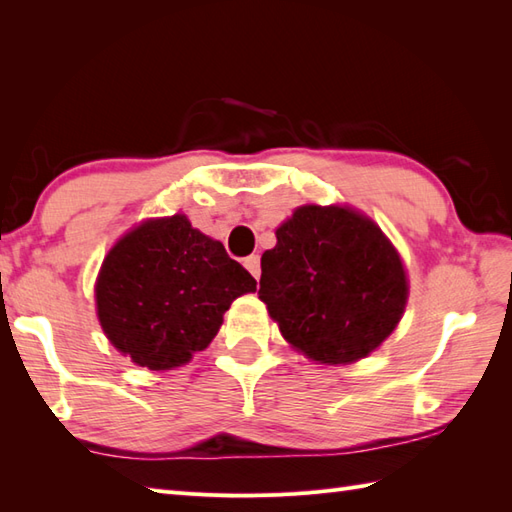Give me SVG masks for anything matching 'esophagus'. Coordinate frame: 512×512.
I'll return each instance as SVG.
<instances>
[{"label": "esophagus", "instance_id": "obj_1", "mask_svg": "<svg viewBox=\"0 0 512 512\" xmlns=\"http://www.w3.org/2000/svg\"><path fill=\"white\" fill-rule=\"evenodd\" d=\"M243 265H245V269H247L249 274H252L256 280L260 278V256H258V254L247 256V258L243 260Z\"/></svg>", "mask_w": 512, "mask_h": 512}]
</instances>
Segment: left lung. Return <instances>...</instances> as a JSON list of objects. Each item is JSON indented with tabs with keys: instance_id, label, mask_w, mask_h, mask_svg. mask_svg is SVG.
<instances>
[{
	"instance_id": "left-lung-1",
	"label": "left lung",
	"mask_w": 512,
	"mask_h": 512,
	"mask_svg": "<svg viewBox=\"0 0 512 512\" xmlns=\"http://www.w3.org/2000/svg\"><path fill=\"white\" fill-rule=\"evenodd\" d=\"M260 258L258 298L282 337L313 361L368 357L407 302L396 249L370 219L348 208L302 206Z\"/></svg>"
}]
</instances>
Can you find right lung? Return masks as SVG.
I'll return each mask as SVG.
<instances>
[{"label": "right lung", "mask_w": 512, "mask_h": 512, "mask_svg": "<svg viewBox=\"0 0 512 512\" xmlns=\"http://www.w3.org/2000/svg\"><path fill=\"white\" fill-rule=\"evenodd\" d=\"M249 291V271L175 214L142 223L111 249L96 282L98 320L138 366L168 370L206 348L223 313Z\"/></svg>", "instance_id": "right-lung-1"}]
</instances>
